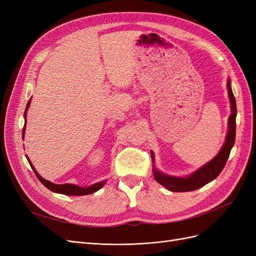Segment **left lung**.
Returning a JSON list of instances; mask_svg holds the SVG:
<instances>
[{"mask_svg": "<svg viewBox=\"0 0 256 256\" xmlns=\"http://www.w3.org/2000/svg\"><path fill=\"white\" fill-rule=\"evenodd\" d=\"M228 97L230 100V108L232 114L228 118V132L226 136V143H224L222 150L216 156L209 161L207 164L198 168L192 175L182 178V177H172L160 173L156 168H154V177L160 184L173 192H187L196 190L200 187H203L206 184L210 182L214 178L218 176L226 166L228 158L232 147L235 143L236 136V114H237V106L236 100L233 95L230 88V80L228 81ZM152 159L154 160V154L152 152Z\"/></svg>", "mask_w": 256, "mask_h": 256, "instance_id": "1", "label": "left lung"}]
</instances>
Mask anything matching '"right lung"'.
Returning <instances> with one entry per match:
<instances>
[{
  "label": "right lung",
  "mask_w": 256,
  "mask_h": 256,
  "mask_svg": "<svg viewBox=\"0 0 256 256\" xmlns=\"http://www.w3.org/2000/svg\"><path fill=\"white\" fill-rule=\"evenodd\" d=\"M30 104V102H28V104H26L24 116H26V111H28V109ZM24 131H26V125H24V127H23V130H22V136H24ZM26 158H28V157H26ZM28 164H30V168H33V171H34L36 177L38 178V180H40V182L44 186V187H47L49 190H51V191H53V192L62 193V194H66V196H86V194H90V193H94V192L98 191V190H99L100 188H102V186L106 184V180L100 182H97V184H92V186H90V187H86V188H82V187H79V186L72 184H52L51 182H48V180H44V178L36 172V170L34 168L33 164H30V161L28 158Z\"/></svg>",
  "instance_id": "obj_1"
}]
</instances>
